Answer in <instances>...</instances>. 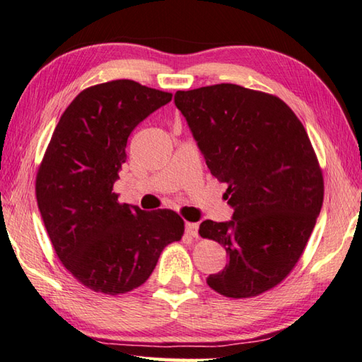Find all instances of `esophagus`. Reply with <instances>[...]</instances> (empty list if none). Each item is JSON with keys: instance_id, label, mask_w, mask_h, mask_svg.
<instances>
[{"instance_id": "1", "label": "esophagus", "mask_w": 362, "mask_h": 362, "mask_svg": "<svg viewBox=\"0 0 362 362\" xmlns=\"http://www.w3.org/2000/svg\"><path fill=\"white\" fill-rule=\"evenodd\" d=\"M186 233L189 235H192V238H197V235H198V223L187 222L186 223Z\"/></svg>"}]
</instances>
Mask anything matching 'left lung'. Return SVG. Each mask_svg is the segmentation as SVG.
I'll return each instance as SVG.
<instances>
[{"label":"left lung","instance_id":"1","mask_svg":"<svg viewBox=\"0 0 362 362\" xmlns=\"http://www.w3.org/2000/svg\"><path fill=\"white\" fill-rule=\"evenodd\" d=\"M175 105L234 209L231 222L204 220L198 230L230 256L208 286L230 298L274 289L300 261L323 203L303 123L276 95L238 84L178 90Z\"/></svg>","mask_w":362,"mask_h":362}]
</instances>
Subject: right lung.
I'll return each instance as SVG.
<instances>
[{"label":"right lung","mask_w":362,"mask_h":362,"mask_svg":"<svg viewBox=\"0 0 362 362\" xmlns=\"http://www.w3.org/2000/svg\"><path fill=\"white\" fill-rule=\"evenodd\" d=\"M172 100L131 79L84 88L59 120L35 176L43 225L59 261L93 292L127 293L153 274L184 220L119 202L114 182L137 124Z\"/></svg>","instance_id":"add662e5"}]
</instances>
